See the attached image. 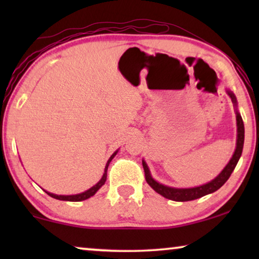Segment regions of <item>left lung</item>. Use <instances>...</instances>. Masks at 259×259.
Segmentation results:
<instances>
[{"instance_id": "8db88e82", "label": "left lung", "mask_w": 259, "mask_h": 259, "mask_svg": "<svg viewBox=\"0 0 259 259\" xmlns=\"http://www.w3.org/2000/svg\"><path fill=\"white\" fill-rule=\"evenodd\" d=\"M228 94L231 98L233 104H237L236 97L232 92L228 91ZM243 145H244V122L242 116L238 112H237V147L235 153H233L231 160L229 161V164L225 166V168L223 169L221 175H219L217 178L212 180V182L205 184V185L193 187V189H175V187H168L162 185V184H159L155 182V180L152 178L150 175V171H148V167L146 162L143 161V167L145 171V179L148 185H150L152 189H153L155 192L161 194L162 197L167 198V199L175 200V201H189V200H194L198 199V198L206 196L208 193L214 192L218 189L224 185L226 180L230 178L231 173L235 169L237 162H238L240 155H242L243 151Z\"/></svg>"}]
</instances>
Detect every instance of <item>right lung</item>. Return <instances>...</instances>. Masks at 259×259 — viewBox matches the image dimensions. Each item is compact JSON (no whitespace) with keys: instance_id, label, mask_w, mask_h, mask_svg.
Here are the masks:
<instances>
[{"instance_id":"obj_1","label":"right lung","mask_w":259,"mask_h":259,"mask_svg":"<svg viewBox=\"0 0 259 259\" xmlns=\"http://www.w3.org/2000/svg\"><path fill=\"white\" fill-rule=\"evenodd\" d=\"M116 152H118V151H116ZM116 152H115V153H113V154L111 155V158L108 159L107 164H106V167H105L104 176H102V178L100 179V182H99V183L97 184V185H94L93 187H91L90 190H87L86 192H82V193H80V194H75V196H58V194L49 193V192H47V191H46V193H47L48 196L55 198V199H59V200H67V201H81V200L88 199V198L92 197V196H94V194L97 193V191H98L99 189H100V187H101L102 185H104L105 182H106V179H107V168H108V165H109V162H111L112 159L114 158V155L116 154Z\"/></svg>"}]
</instances>
